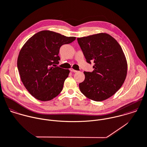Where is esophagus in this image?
Returning a JSON list of instances; mask_svg holds the SVG:
<instances>
[{"mask_svg":"<svg viewBox=\"0 0 147 147\" xmlns=\"http://www.w3.org/2000/svg\"><path fill=\"white\" fill-rule=\"evenodd\" d=\"M70 71H71V72H78V71L72 68H70Z\"/></svg>","mask_w":147,"mask_h":147,"instance_id":"esophagus-1","label":"esophagus"}]
</instances>
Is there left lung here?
I'll list each match as a JSON object with an SVG mask.
<instances>
[{
	"mask_svg": "<svg viewBox=\"0 0 147 147\" xmlns=\"http://www.w3.org/2000/svg\"><path fill=\"white\" fill-rule=\"evenodd\" d=\"M77 40L87 62L95 63L92 72H84L85 79L79 84L81 92L96 101L111 97L121 88L127 74V61L120 45L106 33Z\"/></svg>",
	"mask_w": 147,
	"mask_h": 147,
	"instance_id": "left-lung-1",
	"label": "left lung"
}]
</instances>
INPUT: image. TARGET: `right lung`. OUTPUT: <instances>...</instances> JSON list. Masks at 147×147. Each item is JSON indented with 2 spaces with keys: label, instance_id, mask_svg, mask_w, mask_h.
Returning <instances> with one entry per match:
<instances>
[{
  "label": "right lung",
  "instance_id": "obj_1",
  "mask_svg": "<svg viewBox=\"0 0 147 147\" xmlns=\"http://www.w3.org/2000/svg\"><path fill=\"white\" fill-rule=\"evenodd\" d=\"M49 30L31 37L20 49L17 61L21 80L30 94L40 101H49L62 91L69 69L57 67L60 47L74 41Z\"/></svg>",
  "mask_w": 147,
  "mask_h": 147
}]
</instances>
